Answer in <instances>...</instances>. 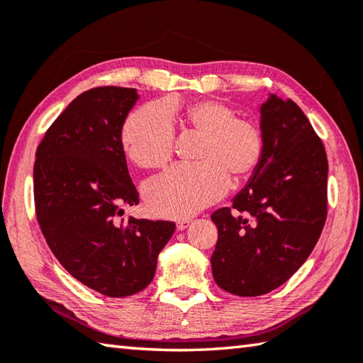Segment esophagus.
Returning a JSON list of instances; mask_svg holds the SVG:
<instances>
[{
    "instance_id": "esophagus-1",
    "label": "esophagus",
    "mask_w": 363,
    "mask_h": 363,
    "mask_svg": "<svg viewBox=\"0 0 363 363\" xmlns=\"http://www.w3.org/2000/svg\"><path fill=\"white\" fill-rule=\"evenodd\" d=\"M189 225H190V220H189V218L177 220V222H176V226H177V230H179V231H184V230H186Z\"/></svg>"
}]
</instances>
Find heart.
<instances>
[{
  "label": "heart",
  "instance_id": "obj_1",
  "mask_svg": "<svg viewBox=\"0 0 363 363\" xmlns=\"http://www.w3.org/2000/svg\"><path fill=\"white\" fill-rule=\"evenodd\" d=\"M182 132L196 135V165L174 167L145 187V201L157 217L182 218L222 198L231 182L257 172L264 154V133L253 118L236 116L226 102L196 99L177 106ZM125 157L143 169L165 167L173 157L174 127L165 106L147 104L132 111L121 129Z\"/></svg>",
  "mask_w": 363,
  "mask_h": 363
}]
</instances>
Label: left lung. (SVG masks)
<instances>
[{"instance_id":"1","label":"left lung","mask_w":363,"mask_h":363,"mask_svg":"<svg viewBox=\"0 0 363 363\" xmlns=\"http://www.w3.org/2000/svg\"><path fill=\"white\" fill-rule=\"evenodd\" d=\"M264 154L231 208L211 216L217 285L231 294L271 293L313 250L328 217V155L299 105L271 96L261 106Z\"/></svg>"}]
</instances>
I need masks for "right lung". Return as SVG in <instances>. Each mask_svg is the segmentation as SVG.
I'll list each match as a JSON object with an SVG mask.
<instances>
[{"label":"right lung","mask_w":363,"mask_h":363,"mask_svg":"<svg viewBox=\"0 0 363 363\" xmlns=\"http://www.w3.org/2000/svg\"><path fill=\"white\" fill-rule=\"evenodd\" d=\"M137 89L99 86L74 99L35 151V217L50 250L83 285L125 297L152 281L157 257L176 225L121 218L138 204L121 129Z\"/></svg>","instance_id":"right-lung-1"}]
</instances>
